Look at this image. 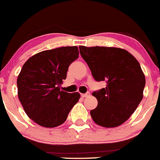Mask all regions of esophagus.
Returning a JSON list of instances; mask_svg holds the SVG:
<instances>
[{
  "label": "esophagus",
  "instance_id": "obj_1",
  "mask_svg": "<svg viewBox=\"0 0 160 160\" xmlns=\"http://www.w3.org/2000/svg\"><path fill=\"white\" fill-rule=\"evenodd\" d=\"M90 95L89 92H87V93H85V94H81V96H82V98H85V97H87V96H88Z\"/></svg>",
  "mask_w": 160,
  "mask_h": 160
}]
</instances>
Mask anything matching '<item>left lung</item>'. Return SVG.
Here are the masks:
<instances>
[{
    "label": "left lung",
    "mask_w": 160,
    "mask_h": 160,
    "mask_svg": "<svg viewBox=\"0 0 160 160\" xmlns=\"http://www.w3.org/2000/svg\"><path fill=\"white\" fill-rule=\"evenodd\" d=\"M81 56L97 82L107 87L93 92L96 108L90 111L96 124L115 128L124 124L143 98L145 78L138 61L132 53L118 47H79Z\"/></svg>",
    "instance_id": "obj_1"
}]
</instances>
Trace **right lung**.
Returning a JSON list of instances; mask_svg holds the SVG:
<instances>
[{
	"label": "right lung",
	"instance_id": "obj_1",
	"mask_svg": "<svg viewBox=\"0 0 160 160\" xmlns=\"http://www.w3.org/2000/svg\"><path fill=\"white\" fill-rule=\"evenodd\" d=\"M78 47L44 50L32 56L17 78L18 96L27 116L39 125L55 128L67 120L78 92L60 90L68 67L78 59Z\"/></svg>",
	"mask_w": 160,
	"mask_h": 160
}]
</instances>
